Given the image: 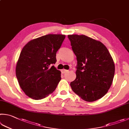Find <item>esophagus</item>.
I'll return each instance as SVG.
<instances>
[{
	"instance_id": "34e87169",
	"label": "esophagus",
	"mask_w": 129,
	"mask_h": 129,
	"mask_svg": "<svg viewBox=\"0 0 129 129\" xmlns=\"http://www.w3.org/2000/svg\"><path fill=\"white\" fill-rule=\"evenodd\" d=\"M68 72V70H65V69L61 70V72L62 73H67Z\"/></svg>"
}]
</instances>
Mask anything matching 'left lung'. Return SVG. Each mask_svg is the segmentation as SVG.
Returning <instances> with one entry per match:
<instances>
[{"instance_id": "1", "label": "left lung", "mask_w": 129, "mask_h": 129, "mask_svg": "<svg viewBox=\"0 0 129 129\" xmlns=\"http://www.w3.org/2000/svg\"><path fill=\"white\" fill-rule=\"evenodd\" d=\"M77 57L76 78L70 85L72 90L86 102H93L106 94L114 76V64L102 42L84 35H69Z\"/></svg>"}]
</instances>
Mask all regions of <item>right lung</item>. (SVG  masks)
<instances>
[{
  "mask_svg": "<svg viewBox=\"0 0 129 129\" xmlns=\"http://www.w3.org/2000/svg\"><path fill=\"white\" fill-rule=\"evenodd\" d=\"M65 38L64 35H46L29 42L22 48L16 74L21 88L31 99L46 98L61 80V72L53 65Z\"/></svg>",
  "mask_w": 129,
  "mask_h": 129,
  "instance_id": "right-lung-1",
  "label": "right lung"
}]
</instances>
